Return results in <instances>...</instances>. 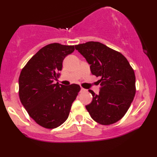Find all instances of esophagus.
Listing matches in <instances>:
<instances>
[{
    "label": "esophagus",
    "mask_w": 157,
    "mask_h": 157,
    "mask_svg": "<svg viewBox=\"0 0 157 157\" xmlns=\"http://www.w3.org/2000/svg\"><path fill=\"white\" fill-rule=\"evenodd\" d=\"M87 90L83 89V88H81V92H86Z\"/></svg>",
    "instance_id": "obj_1"
}]
</instances>
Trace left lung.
Masks as SVG:
<instances>
[{
	"label": "left lung",
	"instance_id": "obj_1",
	"mask_svg": "<svg viewBox=\"0 0 157 157\" xmlns=\"http://www.w3.org/2000/svg\"><path fill=\"white\" fill-rule=\"evenodd\" d=\"M75 48L90 64L93 75L101 76L99 94L92 90V101L86 106L94 121L109 125L119 121L131 106L136 93L134 71L121 53L99 42L89 41Z\"/></svg>",
	"mask_w": 157,
	"mask_h": 157
}]
</instances>
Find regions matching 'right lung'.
<instances>
[{
	"mask_svg": "<svg viewBox=\"0 0 157 157\" xmlns=\"http://www.w3.org/2000/svg\"><path fill=\"white\" fill-rule=\"evenodd\" d=\"M74 46L57 43L40 49L21 71L19 97L30 117L46 128H55L68 119L72 103L81 88L78 84L53 83L59 76L66 56Z\"/></svg>",
	"mask_w": 157,
	"mask_h": 157,
	"instance_id": "add662e5",
	"label": "right lung"
}]
</instances>
